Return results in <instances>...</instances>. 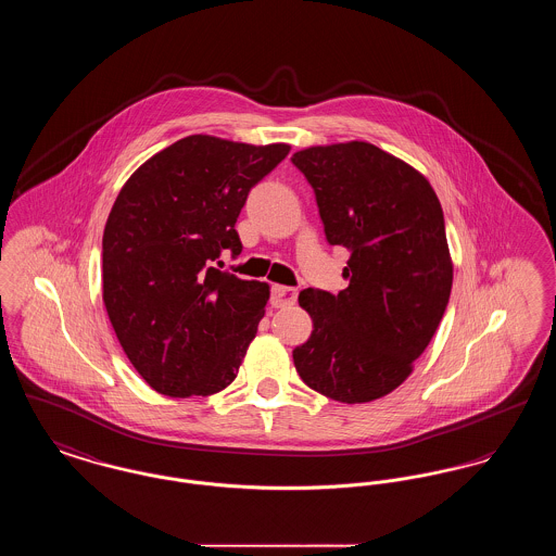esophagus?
Instances as JSON below:
<instances>
[{
	"instance_id": "esophagus-1",
	"label": "esophagus",
	"mask_w": 556,
	"mask_h": 556,
	"mask_svg": "<svg viewBox=\"0 0 556 556\" xmlns=\"http://www.w3.org/2000/svg\"><path fill=\"white\" fill-rule=\"evenodd\" d=\"M295 298H298V290H293V288L273 286V290H270V304H273V308L291 306V304H295Z\"/></svg>"
}]
</instances>
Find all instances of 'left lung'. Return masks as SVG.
I'll list each match as a JSON object with an SVG mask.
<instances>
[{
  "label": "left lung",
  "instance_id": "obj_1",
  "mask_svg": "<svg viewBox=\"0 0 556 556\" xmlns=\"http://www.w3.org/2000/svg\"><path fill=\"white\" fill-rule=\"evenodd\" d=\"M315 189L325 236L350 250L338 295L300 291L313 333L293 350L318 394L363 404L415 369L452 290L444 212L415 166L367 141L311 146L291 156Z\"/></svg>",
  "mask_w": 556,
  "mask_h": 556
}]
</instances>
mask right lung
Returning a JSON list of instances; mask_svg holds the SVG:
<instances>
[{
  "instance_id": "1",
  "label": "right lung",
  "mask_w": 556,
  "mask_h": 556,
  "mask_svg": "<svg viewBox=\"0 0 556 556\" xmlns=\"http://www.w3.org/2000/svg\"><path fill=\"white\" fill-rule=\"evenodd\" d=\"M290 150L189 135L146 160L116 195L102 298L127 358L159 394L212 396L238 377L270 288L214 261L241 252L245 198Z\"/></svg>"
}]
</instances>
